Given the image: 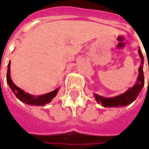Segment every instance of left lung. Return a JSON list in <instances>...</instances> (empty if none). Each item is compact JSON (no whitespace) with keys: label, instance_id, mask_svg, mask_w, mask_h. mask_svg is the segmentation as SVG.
<instances>
[{"label":"left lung","instance_id":"left-lung-1","mask_svg":"<svg viewBox=\"0 0 149 149\" xmlns=\"http://www.w3.org/2000/svg\"><path fill=\"white\" fill-rule=\"evenodd\" d=\"M138 53L140 55L141 60V64L144 63V57L141 54V49H138ZM139 74H138V81L133 87L129 88L126 93H123L118 96H115L113 98H104L100 96L99 95L95 94V100L99 103H102V105L105 107H124L127 105L131 104V102L134 101L137 99L138 94L141 90V88L145 84V78H144V74H143L142 65L138 69Z\"/></svg>","mask_w":149,"mask_h":149}]
</instances>
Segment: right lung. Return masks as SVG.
Segmentation results:
<instances>
[{"mask_svg": "<svg viewBox=\"0 0 149 149\" xmlns=\"http://www.w3.org/2000/svg\"><path fill=\"white\" fill-rule=\"evenodd\" d=\"M10 64L11 61H9L8 66V72H7V82L11 88V90L15 93L16 97L18 98L20 101L27 103L29 105H35V106H43V105L49 103L52 100V99L56 95L58 92V89H55L51 93H47L45 95H40L39 97H34V95H32L29 93H25L24 91L22 90L20 88L16 86L11 80V76H10Z\"/></svg>", "mask_w": 149, "mask_h": 149, "instance_id": "right-lung-1", "label": "right lung"}]
</instances>
